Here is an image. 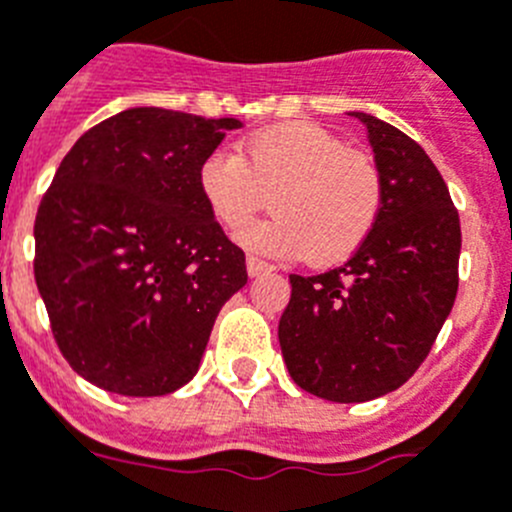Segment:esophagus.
Listing matches in <instances>:
<instances>
[{"label": "esophagus", "instance_id": "esophagus-1", "mask_svg": "<svg viewBox=\"0 0 512 512\" xmlns=\"http://www.w3.org/2000/svg\"><path fill=\"white\" fill-rule=\"evenodd\" d=\"M246 269H248V276H261V274H269V271H274V266L266 264V261H261L259 256H248Z\"/></svg>", "mask_w": 512, "mask_h": 512}]
</instances>
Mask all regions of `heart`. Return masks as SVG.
<instances>
[{"label": "heart", "instance_id": "b5f03b06", "mask_svg": "<svg viewBox=\"0 0 512 512\" xmlns=\"http://www.w3.org/2000/svg\"><path fill=\"white\" fill-rule=\"evenodd\" d=\"M198 187L228 231L274 194L277 215L241 229V246L276 259L309 256L320 266L350 259L368 241L386 195L375 157L312 121L266 126L243 139L241 154L213 149L200 162Z\"/></svg>", "mask_w": 512, "mask_h": 512}]
</instances>
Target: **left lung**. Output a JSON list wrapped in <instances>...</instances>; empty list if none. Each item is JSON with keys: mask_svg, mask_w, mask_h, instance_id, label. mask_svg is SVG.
Instances as JSON below:
<instances>
[{"mask_svg": "<svg viewBox=\"0 0 512 512\" xmlns=\"http://www.w3.org/2000/svg\"><path fill=\"white\" fill-rule=\"evenodd\" d=\"M381 164L383 208L345 266L292 274L279 320L281 355L312 396L360 403L409 381L452 312L459 213L429 154L396 126L353 111Z\"/></svg>", "mask_w": 512, "mask_h": 512, "instance_id": "obj_1", "label": "left lung"}]
</instances>
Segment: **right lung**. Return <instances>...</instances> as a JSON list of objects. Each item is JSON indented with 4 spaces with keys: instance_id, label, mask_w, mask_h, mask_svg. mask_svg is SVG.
I'll list each match as a JSON object with an SVG mask.
<instances>
[{
    "instance_id": "1",
    "label": "right lung",
    "mask_w": 512,
    "mask_h": 512,
    "mask_svg": "<svg viewBox=\"0 0 512 512\" xmlns=\"http://www.w3.org/2000/svg\"><path fill=\"white\" fill-rule=\"evenodd\" d=\"M238 119L129 109L88 129L35 218V281L70 368L121 396H164L198 373L210 330L248 281L198 187Z\"/></svg>"
}]
</instances>
